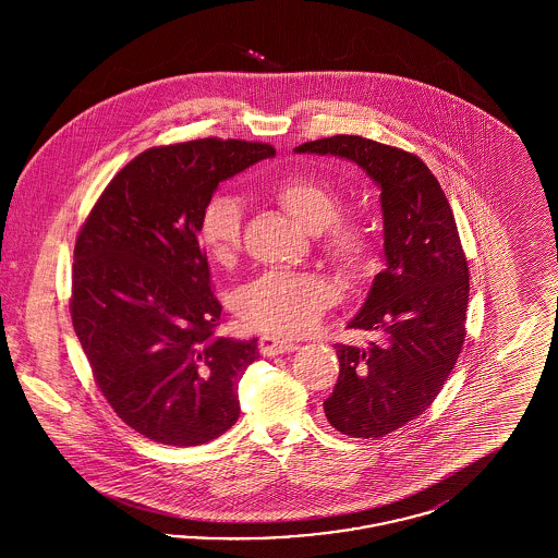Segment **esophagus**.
<instances>
[{"label":"esophagus","instance_id":"esophagus-1","mask_svg":"<svg viewBox=\"0 0 558 558\" xmlns=\"http://www.w3.org/2000/svg\"><path fill=\"white\" fill-rule=\"evenodd\" d=\"M294 349H299L296 343L287 341V339H280V337H271V335H264L259 339V351L264 355H280V353H291Z\"/></svg>","mask_w":558,"mask_h":558}]
</instances>
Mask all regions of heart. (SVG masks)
Masks as SVG:
<instances>
[{
  "instance_id": "obj_1",
  "label": "heart",
  "mask_w": 558,
  "mask_h": 558,
  "mask_svg": "<svg viewBox=\"0 0 558 558\" xmlns=\"http://www.w3.org/2000/svg\"><path fill=\"white\" fill-rule=\"evenodd\" d=\"M269 196L310 232L322 253L347 274H364L374 257L371 228L343 217V198L328 180L294 171L267 186ZM201 242L219 266H232L242 248V207L232 194H213L201 215ZM335 284L316 271H267L242 287L236 296L240 319L280 337L312 332L335 303Z\"/></svg>"
}]
</instances>
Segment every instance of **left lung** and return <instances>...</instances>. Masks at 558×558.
<instances>
[{
  "label": "left lung",
  "instance_id": "1",
  "mask_svg": "<svg viewBox=\"0 0 558 558\" xmlns=\"http://www.w3.org/2000/svg\"><path fill=\"white\" fill-rule=\"evenodd\" d=\"M294 153L357 162L380 186L387 267L349 328L371 345H335L341 371L324 401L328 423L349 437H385L439 396L466 337L469 264L456 219L423 160L362 135L305 142Z\"/></svg>",
  "mask_w": 558,
  "mask_h": 558
}]
</instances>
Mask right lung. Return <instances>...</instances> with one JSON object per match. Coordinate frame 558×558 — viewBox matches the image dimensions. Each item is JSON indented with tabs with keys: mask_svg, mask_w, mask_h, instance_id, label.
Segmentation results:
<instances>
[{
	"mask_svg": "<svg viewBox=\"0 0 558 558\" xmlns=\"http://www.w3.org/2000/svg\"><path fill=\"white\" fill-rule=\"evenodd\" d=\"M276 150L262 142L155 146L105 187L75 242L71 318L117 416L165 446H203L239 421L257 339L217 337L201 215L219 182Z\"/></svg>",
	"mask_w": 558,
	"mask_h": 558,
	"instance_id": "right-lung-1",
	"label": "right lung"
}]
</instances>
